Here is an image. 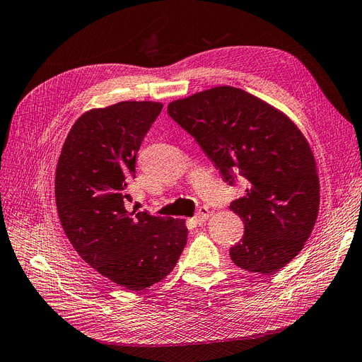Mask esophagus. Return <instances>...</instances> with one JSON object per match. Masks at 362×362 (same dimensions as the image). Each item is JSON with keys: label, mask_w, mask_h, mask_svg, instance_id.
Here are the masks:
<instances>
[{"label": "esophagus", "mask_w": 362, "mask_h": 362, "mask_svg": "<svg viewBox=\"0 0 362 362\" xmlns=\"http://www.w3.org/2000/svg\"><path fill=\"white\" fill-rule=\"evenodd\" d=\"M209 218V209L208 208H201L199 211H198V214L195 215V218H194V221L197 223V224H199V226H202L206 220Z\"/></svg>", "instance_id": "1"}]
</instances>
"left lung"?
<instances>
[{
	"label": "left lung",
	"mask_w": 362,
	"mask_h": 362,
	"mask_svg": "<svg viewBox=\"0 0 362 362\" xmlns=\"http://www.w3.org/2000/svg\"><path fill=\"white\" fill-rule=\"evenodd\" d=\"M167 112L197 139L226 182L247 180L230 209L245 234L230 257L249 272L269 275L290 263L315 228L320 182L315 156L282 110L231 86L170 102Z\"/></svg>",
	"instance_id": "8db88e82"
}]
</instances>
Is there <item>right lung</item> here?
I'll return each instance as SVG.
<instances>
[{
	"label": "right lung",
	"mask_w": 362,
	"mask_h": 362,
	"mask_svg": "<svg viewBox=\"0 0 362 362\" xmlns=\"http://www.w3.org/2000/svg\"><path fill=\"white\" fill-rule=\"evenodd\" d=\"M161 109L160 102H119L87 110L68 132L55 172L57 209L72 247L131 291L170 274L187 240L185 220L125 208L136 153Z\"/></svg>",
	"instance_id": "obj_1"
}]
</instances>
